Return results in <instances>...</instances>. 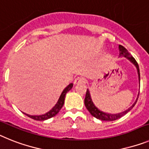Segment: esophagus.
<instances>
[{"label":"esophagus","instance_id":"esophagus-1","mask_svg":"<svg viewBox=\"0 0 149 149\" xmlns=\"http://www.w3.org/2000/svg\"><path fill=\"white\" fill-rule=\"evenodd\" d=\"M85 82V80L83 79L82 78H81V77H76V79H75L74 80V85H78V84H80V83H84Z\"/></svg>","mask_w":149,"mask_h":149}]
</instances>
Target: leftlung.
I'll return each instance as SVG.
<instances>
[{
  "label": "left lung",
  "mask_w": 149,
  "mask_h": 149,
  "mask_svg": "<svg viewBox=\"0 0 149 149\" xmlns=\"http://www.w3.org/2000/svg\"><path fill=\"white\" fill-rule=\"evenodd\" d=\"M118 49H119V57H125L126 58L127 60L130 61L132 64H134L136 67L137 70V73H138V77H139V84L140 83V73H139V65L137 64L136 61L134 59V58L130 55V53L128 52V51L125 49L124 46H122L121 45L118 46ZM140 86V85H139ZM139 94H138V96H137L135 102L133 103V105L130 107H129L128 109H127L126 110L123 111V112H120V113H116V114H111L108 113V112H104L103 111L100 110L99 109L94 105V103H93L92 99H91V97L90 91H89L88 89H87V91H86V94H85V105L87 108V109L88 110V112H90L91 115L93 116L94 117H95L97 119L101 120V121H115V120H117L120 118H121L122 116H124L125 115H126L128 112H130L131 110L133 107L135 106V104L136 103L137 100H138V97H139Z\"/></svg>",
  "instance_id": "obj_1"
}]
</instances>
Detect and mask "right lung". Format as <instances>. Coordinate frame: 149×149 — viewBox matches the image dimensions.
<instances>
[{"label": "right lung", "instance_id": "add662e5", "mask_svg": "<svg viewBox=\"0 0 149 149\" xmlns=\"http://www.w3.org/2000/svg\"><path fill=\"white\" fill-rule=\"evenodd\" d=\"M73 83H70V85H67V87L63 90L56 104H55L49 112H46V113L43 114V115H40V116H31V115H28V114L24 113V112H23V113L25 114L27 116H28V117L32 118V119L37 120V121H45V120H47L49 119V118H51L54 117L55 115H57V114L58 113L59 111L61 110V109L62 108V107H63V105H64V103L66 94H67L69 91L71 90V88H73Z\"/></svg>", "mask_w": 149, "mask_h": 149}]
</instances>
